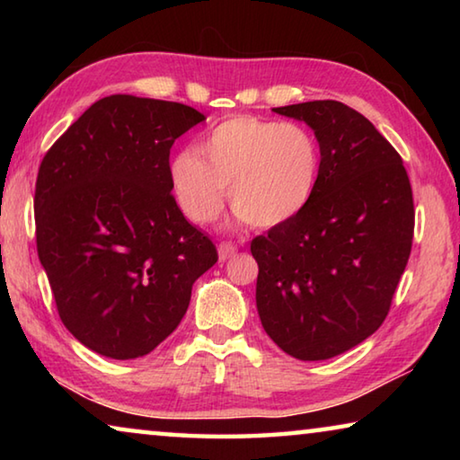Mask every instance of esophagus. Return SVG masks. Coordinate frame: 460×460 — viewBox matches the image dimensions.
I'll list each match as a JSON object with an SVG mask.
<instances>
[{"label": "esophagus", "mask_w": 460, "mask_h": 460, "mask_svg": "<svg viewBox=\"0 0 460 460\" xmlns=\"http://www.w3.org/2000/svg\"><path fill=\"white\" fill-rule=\"evenodd\" d=\"M235 255H237V245L229 243V241H223V243L219 245V258L225 261V260L235 258Z\"/></svg>", "instance_id": "obj_1"}]
</instances>
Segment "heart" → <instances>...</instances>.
Wrapping results in <instances>:
<instances>
[{
	"label": "heart",
	"mask_w": 460,
	"mask_h": 460,
	"mask_svg": "<svg viewBox=\"0 0 460 460\" xmlns=\"http://www.w3.org/2000/svg\"><path fill=\"white\" fill-rule=\"evenodd\" d=\"M321 168V144L310 129L235 115L202 134L194 150L178 152L168 174L178 207L190 221L213 223L229 189L239 219L271 229L310 205Z\"/></svg>",
	"instance_id": "heart-1"
}]
</instances>
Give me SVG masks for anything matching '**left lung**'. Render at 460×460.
Returning a JSON list of instances; mask_svg holds the SVG:
<instances>
[{"mask_svg": "<svg viewBox=\"0 0 460 460\" xmlns=\"http://www.w3.org/2000/svg\"><path fill=\"white\" fill-rule=\"evenodd\" d=\"M305 121L323 152L310 205L252 241L255 305L284 353L323 361L349 351L385 321L414 237V199L394 146L339 101L276 107Z\"/></svg>", "mask_w": 460, "mask_h": 460, "instance_id": "left-lung-1", "label": "left lung"}]
</instances>
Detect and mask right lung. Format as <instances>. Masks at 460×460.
Listing matches in <instances>:
<instances>
[{"mask_svg": "<svg viewBox=\"0 0 460 460\" xmlns=\"http://www.w3.org/2000/svg\"><path fill=\"white\" fill-rule=\"evenodd\" d=\"M172 101L109 95L46 152L36 245L60 321L109 359H137L186 314L217 249L176 205L170 147L205 121Z\"/></svg>", "mask_w": 460, "mask_h": 460, "instance_id": "add662e5", "label": "right lung"}]
</instances>
